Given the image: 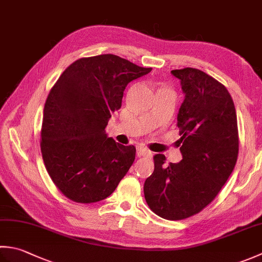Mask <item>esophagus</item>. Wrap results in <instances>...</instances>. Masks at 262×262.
Here are the masks:
<instances>
[{
  "label": "esophagus",
  "instance_id": "obj_1",
  "mask_svg": "<svg viewBox=\"0 0 262 262\" xmlns=\"http://www.w3.org/2000/svg\"><path fill=\"white\" fill-rule=\"evenodd\" d=\"M152 153L147 150L144 146H138L137 147V156L138 157H151Z\"/></svg>",
  "mask_w": 262,
  "mask_h": 262
}]
</instances>
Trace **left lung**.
I'll return each mask as SVG.
<instances>
[{"instance_id": "left-lung-1", "label": "left lung", "mask_w": 262, "mask_h": 262, "mask_svg": "<svg viewBox=\"0 0 262 262\" xmlns=\"http://www.w3.org/2000/svg\"><path fill=\"white\" fill-rule=\"evenodd\" d=\"M171 74L185 93L177 116L183 160L166 166L165 156L153 157L155 171L144 183V196L159 217L182 220L218 195L236 165L239 141L236 110L226 87L195 68Z\"/></svg>"}]
</instances>
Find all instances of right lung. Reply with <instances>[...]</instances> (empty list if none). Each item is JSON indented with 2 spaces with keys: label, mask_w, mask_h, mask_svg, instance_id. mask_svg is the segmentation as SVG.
Segmentation results:
<instances>
[{
  "label": "right lung",
  "mask_w": 262,
  "mask_h": 262,
  "mask_svg": "<svg viewBox=\"0 0 262 262\" xmlns=\"http://www.w3.org/2000/svg\"><path fill=\"white\" fill-rule=\"evenodd\" d=\"M115 54L76 60L51 89L44 105L40 151L60 192L77 203L111 195L135 160L134 145L107 137L111 114L128 83L150 73Z\"/></svg>",
  "instance_id": "right-lung-1"
}]
</instances>
